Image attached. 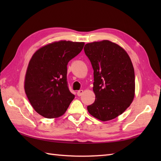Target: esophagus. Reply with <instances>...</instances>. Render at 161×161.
<instances>
[{
  "label": "esophagus",
  "instance_id": "obj_1",
  "mask_svg": "<svg viewBox=\"0 0 161 161\" xmlns=\"http://www.w3.org/2000/svg\"><path fill=\"white\" fill-rule=\"evenodd\" d=\"M83 93H84V91H83V90H80V91H77V94L78 96H81V95H82Z\"/></svg>",
  "mask_w": 161,
  "mask_h": 161
}]
</instances>
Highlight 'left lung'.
<instances>
[{
	"instance_id": "obj_1",
	"label": "left lung",
	"mask_w": 161,
	"mask_h": 161,
	"mask_svg": "<svg viewBox=\"0 0 161 161\" xmlns=\"http://www.w3.org/2000/svg\"><path fill=\"white\" fill-rule=\"evenodd\" d=\"M84 52L94 70L93 104L89 114L101 121L117 118L127 108L135 96V74L127 53L108 40L88 43Z\"/></svg>"
}]
</instances>
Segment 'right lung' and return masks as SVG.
Here are the masks:
<instances>
[{
  "mask_svg": "<svg viewBox=\"0 0 161 161\" xmlns=\"http://www.w3.org/2000/svg\"><path fill=\"white\" fill-rule=\"evenodd\" d=\"M84 46V42L61 40L40 47L30 59L24 88L30 104L43 117H60L73 100L66 81L67 65Z\"/></svg>",
  "mask_w": 161,
  "mask_h": 161,
  "instance_id": "1",
  "label": "right lung"
}]
</instances>
